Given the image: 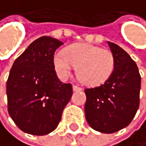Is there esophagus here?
Returning a JSON list of instances; mask_svg holds the SVG:
<instances>
[{
    "label": "esophagus",
    "instance_id": "34e87169",
    "mask_svg": "<svg viewBox=\"0 0 146 146\" xmlns=\"http://www.w3.org/2000/svg\"><path fill=\"white\" fill-rule=\"evenodd\" d=\"M73 90L75 92H78V91H82V88L80 86H78V85H73Z\"/></svg>",
    "mask_w": 146,
    "mask_h": 146
}]
</instances>
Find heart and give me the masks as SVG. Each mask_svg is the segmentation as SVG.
<instances>
[{"label": "heart", "instance_id": "1", "mask_svg": "<svg viewBox=\"0 0 146 146\" xmlns=\"http://www.w3.org/2000/svg\"><path fill=\"white\" fill-rule=\"evenodd\" d=\"M53 66L61 80L68 79L76 66L77 77L80 82L86 85L98 86L111 77L115 66V59L111 50L82 43L69 46L64 52H55Z\"/></svg>", "mask_w": 146, "mask_h": 146}]
</instances>
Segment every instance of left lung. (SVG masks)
<instances>
[{
    "mask_svg": "<svg viewBox=\"0 0 146 146\" xmlns=\"http://www.w3.org/2000/svg\"><path fill=\"white\" fill-rule=\"evenodd\" d=\"M115 59L111 77L94 88H86L85 117L93 129L113 133L127 126L140 105L141 76L136 63L119 46L108 42Z\"/></svg>",
    "mask_w": 146,
    "mask_h": 146,
    "instance_id": "8db88e82",
    "label": "left lung"
}]
</instances>
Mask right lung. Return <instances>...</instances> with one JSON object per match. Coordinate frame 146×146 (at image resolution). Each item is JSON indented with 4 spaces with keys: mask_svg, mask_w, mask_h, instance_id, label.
<instances>
[{
    "mask_svg": "<svg viewBox=\"0 0 146 146\" xmlns=\"http://www.w3.org/2000/svg\"><path fill=\"white\" fill-rule=\"evenodd\" d=\"M63 42L50 36L35 40L17 57L6 83L7 109L15 124L32 135H46L57 127L72 96L53 66L54 52Z\"/></svg>",
    "mask_w": 146,
    "mask_h": 146,
    "instance_id": "obj_1",
    "label": "right lung"
}]
</instances>
